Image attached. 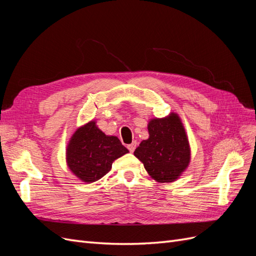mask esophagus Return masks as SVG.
I'll list each match as a JSON object with an SVG mask.
<instances>
[{"mask_svg":"<svg viewBox=\"0 0 256 256\" xmlns=\"http://www.w3.org/2000/svg\"><path fill=\"white\" fill-rule=\"evenodd\" d=\"M127 147H128V150H129L130 152H134V150H136V142H132L131 144H129Z\"/></svg>","mask_w":256,"mask_h":256,"instance_id":"1","label":"esophagus"}]
</instances>
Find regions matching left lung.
Instances as JSON below:
<instances>
[{
	"mask_svg": "<svg viewBox=\"0 0 256 256\" xmlns=\"http://www.w3.org/2000/svg\"><path fill=\"white\" fill-rule=\"evenodd\" d=\"M150 138L134 150L148 174L160 182H171L184 172L190 161L187 136L176 114L148 124Z\"/></svg>",
	"mask_w": 256,
	"mask_h": 256,
	"instance_id": "left-lung-1",
	"label": "left lung"
}]
</instances>
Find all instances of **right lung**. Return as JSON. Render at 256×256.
<instances>
[{
	"label": "right lung",
	"instance_id": "add662e5",
	"mask_svg": "<svg viewBox=\"0 0 256 256\" xmlns=\"http://www.w3.org/2000/svg\"><path fill=\"white\" fill-rule=\"evenodd\" d=\"M128 152L116 136H108L90 122L74 132L67 147V164L85 182H96L112 168L115 159Z\"/></svg>",
	"mask_w": 256,
	"mask_h": 256
}]
</instances>
